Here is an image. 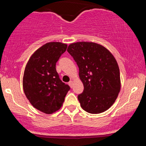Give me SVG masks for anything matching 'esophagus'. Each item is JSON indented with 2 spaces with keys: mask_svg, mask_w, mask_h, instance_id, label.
I'll use <instances>...</instances> for the list:
<instances>
[{
  "mask_svg": "<svg viewBox=\"0 0 146 146\" xmlns=\"http://www.w3.org/2000/svg\"><path fill=\"white\" fill-rule=\"evenodd\" d=\"M73 81H70L69 82H68V85H69V86H71V88H72V87H73Z\"/></svg>",
  "mask_w": 146,
  "mask_h": 146,
  "instance_id": "obj_1",
  "label": "esophagus"
}]
</instances>
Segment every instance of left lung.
Masks as SVG:
<instances>
[{
	"label": "left lung",
	"instance_id": "1",
	"mask_svg": "<svg viewBox=\"0 0 146 146\" xmlns=\"http://www.w3.org/2000/svg\"><path fill=\"white\" fill-rule=\"evenodd\" d=\"M67 51L79 67L84 91L78 96L85 111L99 114L115 103L121 89L120 73L115 57L101 44L78 42L68 46Z\"/></svg>",
	"mask_w": 146,
	"mask_h": 146
}]
</instances>
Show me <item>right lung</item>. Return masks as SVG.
<instances>
[{
    "mask_svg": "<svg viewBox=\"0 0 146 146\" xmlns=\"http://www.w3.org/2000/svg\"><path fill=\"white\" fill-rule=\"evenodd\" d=\"M67 44L51 42L42 45L30 57L25 66L23 86L24 93L35 108L52 114L62 107L68 85L61 81L56 65L66 51Z\"/></svg>",
    "mask_w": 146,
    "mask_h": 146,
    "instance_id": "add662e5",
    "label": "right lung"
}]
</instances>
